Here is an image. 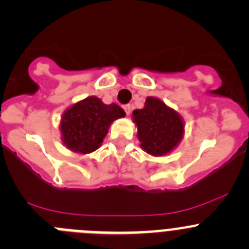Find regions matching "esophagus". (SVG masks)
Wrapping results in <instances>:
<instances>
[{"label": "esophagus", "mask_w": 249, "mask_h": 249, "mask_svg": "<svg viewBox=\"0 0 249 249\" xmlns=\"http://www.w3.org/2000/svg\"><path fill=\"white\" fill-rule=\"evenodd\" d=\"M123 109H124L126 115H129V114L131 113V106H130V104H125V106H123Z\"/></svg>", "instance_id": "esophagus-1"}]
</instances>
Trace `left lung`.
<instances>
[{"label":"left lung","instance_id":"left-lung-1","mask_svg":"<svg viewBox=\"0 0 249 249\" xmlns=\"http://www.w3.org/2000/svg\"><path fill=\"white\" fill-rule=\"evenodd\" d=\"M138 125L141 147L153 156H162L173 150L183 136L182 118L162 101L148 97L145 108L132 111Z\"/></svg>","mask_w":249,"mask_h":249}]
</instances>
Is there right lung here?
<instances>
[{"instance_id": "right-lung-1", "label": "right lung", "mask_w": 249, "mask_h": 249, "mask_svg": "<svg viewBox=\"0 0 249 249\" xmlns=\"http://www.w3.org/2000/svg\"><path fill=\"white\" fill-rule=\"evenodd\" d=\"M125 111L117 104H104L97 97H88L73 104L62 115L60 129L70 150L80 153L96 151L108 134V127Z\"/></svg>"}]
</instances>
